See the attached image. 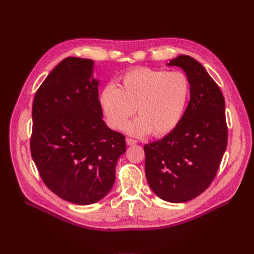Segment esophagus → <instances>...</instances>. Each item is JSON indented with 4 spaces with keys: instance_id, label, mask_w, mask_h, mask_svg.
Here are the masks:
<instances>
[{
    "instance_id": "esophagus-1",
    "label": "esophagus",
    "mask_w": 254,
    "mask_h": 254,
    "mask_svg": "<svg viewBox=\"0 0 254 254\" xmlns=\"http://www.w3.org/2000/svg\"><path fill=\"white\" fill-rule=\"evenodd\" d=\"M126 143H127V145H134V144H136V141L133 140V139L127 138V139H126Z\"/></svg>"
}]
</instances>
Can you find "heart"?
Instances as JSON below:
<instances>
[{"label": "heart", "mask_w": 254, "mask_h": 254, "mask_svg": "<svg viewBox=\"0 0 254 254\" xmlns=\"http://www.w3.org/2000/svg\"><path fill=\"white\" fill-rule=\"evenodd\" d=\"M190 83L182 71L139 67L121 78L120 87L109 83L102 88L99 104L108 124L122 129L135 108L140 118L127 125L134 135L162 136L178 125L186 109Z\"/></svg>", "instance_id": "obj_1"}]
</instances>
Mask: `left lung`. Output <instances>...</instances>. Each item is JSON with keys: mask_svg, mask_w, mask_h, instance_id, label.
Wrapping results in <instances>:
<instances>
[{"mask_svg": "<svg viewBox=\"0 0 254 254\" xmlns=\"http://www.w3.org/2000/svg\"><path fill=\"white\" fill-rule=\"evenodd\" d=\"M190 83V100L178 125L164 138L144 145L145 175L162 200L183 203L206 190L227 149L224 97L206 69L188 56L170 61Z\"/></svg>", "mask_w": 254, "mask_h": 254, "instance_id": "1", "label": "left lung"}]
</instances>
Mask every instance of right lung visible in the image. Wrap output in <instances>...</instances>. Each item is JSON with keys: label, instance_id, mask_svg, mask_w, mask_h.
Here are the masks:
<instances>
[{"label": "right lung", "instance_id": "add662e5", "mask_svg": "<svg viewBox=\"0 0 254 254\" xmlns=\"http://www.w3.org/2000/svg\"><path fill=\"white\" fill-rule=\"evenodd\" d=\"M94 61L66 58L33 101L31 154L43 182L61 198L88 205L105 197L126 152L125 136L102 120Z\"/></svg>", "mask_w": 254, "mask_h": 254}]
</instances>
